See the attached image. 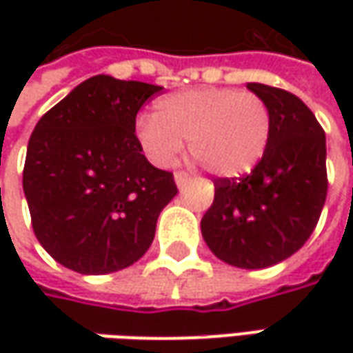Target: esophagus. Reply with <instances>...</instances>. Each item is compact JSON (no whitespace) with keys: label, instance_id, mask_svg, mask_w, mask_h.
Here are the masks:
<instances>
[{"label":"esophagus","instance_id":"1","mask_svg":"<svg viewBox=\"0 0 353 353\" xmlns=\"http://www.w3.org/2000/svg\"><path fill=\"white\" fill-rule=\"evenodd\" d=\"M174 183L179 188H183L184 184L190 183V174L188 172H183V170H179V172H174Z\"/></svg>","mask_w":353,"mask_h":353}]
</instances>
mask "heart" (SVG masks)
<instances>
[{"label":"heart","instance_id":"b5f03b06","mask_svg":"<svg viewBox=\"0 0 353 353\" xmlns=\"http://www.w3.org/2000/svg\"><path fill=\"white\" fill-rule=\"evenodd\" d=\"M273 116L261 96L236 88L172 92L155 103V116L135 119V141L155 167H170L188 151L204 169L224 179L243 176L267 153Z\"/></svg>","mask_w":353,"mask_h":353}]
</instances>
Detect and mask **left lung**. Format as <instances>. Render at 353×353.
<instances>
[{
	"instance_id": "1",
	"label": "left lung",
	"mask_w": 353,
	"mask_h": 353,
	"mask_svg": "<svg viewBox=\"0 0 353 353\" xmlns=\"http://www.w3.org/2000/svg\"><path fill=\"white\" fill-rule=\"evenodd\" d=\"M273 116L259 165L239 179H216L214 202L200 228L228 265L263 269L301 250L326 202V135L306 103L287 90L251 82Z\"/></svg>"
}]
</instances>
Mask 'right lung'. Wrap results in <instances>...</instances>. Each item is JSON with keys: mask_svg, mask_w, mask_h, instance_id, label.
<instances>
[{"mask_svg": "<svg viewBox=\"0 0 353 353\" xmlns=\"http://www.w3.org/2000/svg\"><path fill=\"white\" fill-rule=\"evenodd\" d=\"M161 86L92 76L34 125L23 190L39 243L64 267L103 275L141 259L174 198L172 172L153 167L133 135Z\"/></svg>", "mask_w": 353, "mask_h": 353, "instance_id": "1", "label": "right lung"}]
</instances>
